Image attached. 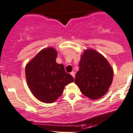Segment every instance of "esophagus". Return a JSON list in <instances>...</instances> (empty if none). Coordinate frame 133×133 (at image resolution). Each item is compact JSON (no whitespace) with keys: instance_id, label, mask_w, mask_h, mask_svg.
Wrapping results in <instances>:
<instances>
[{"instance_id":"obj_1","label":"esophagus","mask_w":133,"mask_h":133,"mask_svg":"<svg viewBox=\"0 0 133 133\" xmlns=\"http://www.w3.org/2000/svg\"><path fill=\"white\" fill-rule=\"evenodd\" d=\"M71 75H72V76L73 77V78H75V72H73V71H72L71 73Z\"/></svg>"}]
</instances>
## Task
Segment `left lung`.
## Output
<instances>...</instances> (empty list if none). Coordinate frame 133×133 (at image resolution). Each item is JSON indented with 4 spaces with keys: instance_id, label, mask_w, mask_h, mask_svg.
<instances>
[{
    "instance_id": "1",
    "label": "left lung",
    "mask_w": 133,
    "mask_h": 133,
    "mask_svg": "<svg viewBox=\"0 0 133 133\" xmlns=\"http://www.w3.org/2000/svg\"><path fill=\"white\" fill-rule=\"evenodd\" d=\"M113 76V69L105 58L93 49H88L81 57L75 83L85 96L98 99L108 91Z\"/></svg>"
}]
</instances>
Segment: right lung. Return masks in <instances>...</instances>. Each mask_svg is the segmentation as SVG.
<instances>
[{
	"label": "right lung",
	"mask_w": 133,
	"mask_h": 133,
	"mask_svg": "<svg viewBox=\"0 0 133 133\" xmlns=\"http://www.w3.org/2000/svg\"><path fill=\"white\" fill-rule=\"evenodd\" d=\"M57 52L54 48L43 49L26 66V77L32 93L40 101L51 103L62 94L64 86L74 78L57 64Z\"/></svg>",
	"instance_id": "right-lung-1"
}]
</instances>
